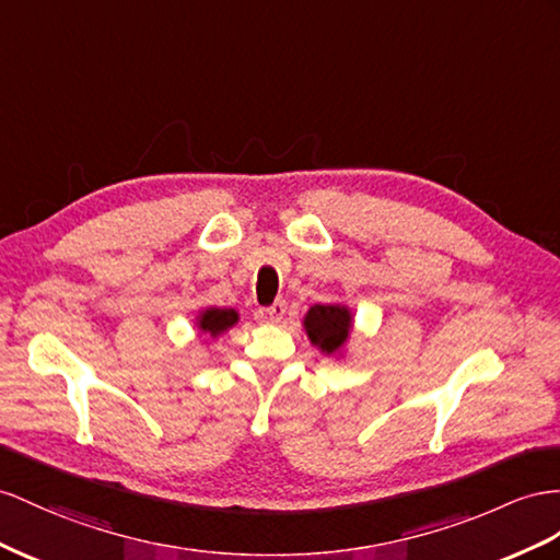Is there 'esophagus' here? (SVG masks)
Masks as SVG:
<instances>
[{"instance_id":"esophagus-1","label":"esophagus","mask_w":560,"mask_h":560,"mask_svg":"<svg viewBox=\"0 0 560 560\" xmlns=\"http://www.w3.org/2000/svg\"><path fill=\"white\" fill-rule=\"evenodd\" d=\"M283 314H285V303H283V300H277L275 305L257 310V319L265 322V324H279L283 319Z\"/></svg>"}]
</instances>
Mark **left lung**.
<instances>
[{
  "instance_id": "obj_1",
  "label": "left lung",
  "mask_w": 560,
  "mask_h": 560,
  "mask_svg": "<svg viewBox=\"0 0 560 560\" xmlns=\"http://www.w3.org/2000/svg\"><path fill=\"white\" fill-rule=\"evenodd\" d=\"M303 328L312 346L322 354L342 360L354 328V314L346 303L312 305L303 317Z\"/></svg>"
}]
</instances>
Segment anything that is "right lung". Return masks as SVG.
<instances>
[{
	"instance_id": "add662e5",
	"label": "right lung",
	"mask_w": 560,
	"mask_h": 560,
	"mask_svg": "<svg viewBox=\"0 0 560 560\" xmlns=\"http://www.w3.org/2000/svg\"><path fill=\"white\" fill-rule=\"evenodd\" d=\"M194 324L206 340H218L238 324V312L234 307H203L198 310Z\"/></svg>"
}]
</instances>
